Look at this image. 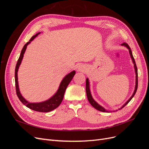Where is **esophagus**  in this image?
<instances>
[{"mask_svg": "<svg viewBox=\"0 0 149 149\" xmlns=\"http://www.w3.org/2000/svg\"><path fill=\"white\" fill-rule=\"evenodd\" d=\"M85 70V66L84 65H79L78 67V70L79 71H83Z\"/></svg>", "mask_w": 149, "mask_h": 149, "instance_id": "esophagus-1", "label": "esophagus"}]
</instances>
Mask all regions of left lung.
<instances>
[{
	"mask_svg": "<svg viewBox=\"0 0 149 149\" xmlns=\"http://www.w3.org/2000/svg\"><path fill=\"white\" fill-rule=\"evenodd\" d=\"M122 45H124L125 47H127L128 49H129V53H130V57H131L132 60V61L134 63V68H135V71H136V87H135V90H134V92L132 94V96L130 97L129 100L126 102L124 104L123 106V107H122L120 109H122V108H123L125 106H126L127 104L130 102V101L132 100V97L134 96L135 94H136V91H137V86H138V73H137V66H136V61H135V60L134 58V56L132 55V51L131 49H130V48L129 47V46L128 45L127 43H123V44H122ZM86 94H87V97H88V100L89 102V103L91 104V106L93 107H94L95 109H96L98 111H100L101 112H107L108 111L107 110H106L104 108L102 107L101 106H100L99 104H97L95 101H94L93 100V98L92 97V96L91 94V92H90V89H89V81H88V79H86Z\"/></svg>",
	"mask_w": 149,
	"mask_h": 149,
	"instance_id": "left-lung-1",
	"label": "left lung"
}]
</instances>
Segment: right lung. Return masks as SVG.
I'll list each match as a JSON object with an SVG mask.
<instances>
[{
  "instance_id": "obj_1",
  "label": "right lung",
  "mask_w": 149,
  "mask_h": 149,
  "mask_svg": "<svg viewBox=\"0 0 149 149\" xmlns=\"http://www.w3.org/2000/svg\"><path fill=\"white\" fill-rule=\"evenodd\" d=\"M40 33H38L35 35L33 36L32 37L30 38L29 42L26 43L25 45L24 46L23 48L22 49V52L20 53V55L19 58V60L17 61V65L15 66V88H16V93L17 95L19 97L20 101L24 104L25 106H26L27 107L30 108V109H32L35 111L38 112H48L49 111H52L54 110L56 108H57L58 106L60 105L61 102L63 101V99L64 94L65 93L66 89L68 86V85L71 82V81L73 79V76L75 74V71H73L71 72L70 73L67 74L65 77L62 80V81L60 85V87L58 88L57 92L56 94L54 95L53 97H52L50 99H49L48 100L44 101L42 102H39V103H31L26 101L25 99L22 97L21 94L19 91V84H18V78H17V71L18 69H19V66L20 65V63L22 60V58L24 57V54L26 50V46L32 41V40L37 37V36Z\"/></svg>"
}]
</instances>
